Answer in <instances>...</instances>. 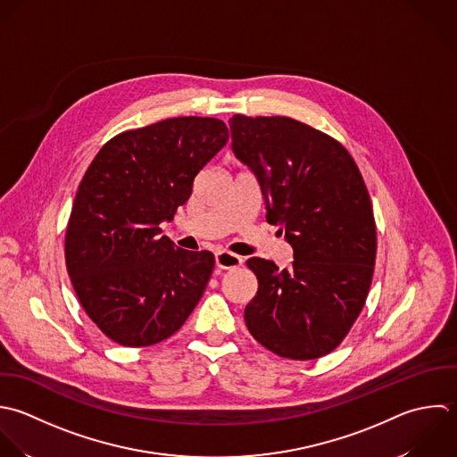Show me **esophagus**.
Listing matches in <instances>:
<instances>
[{"label": "esophagus", "mask_w": 457, "mask_h": 457, "mask_svg": "<svg viewBox=\"0 0 457 457\" xmlns=\"http://www.w3.org/2000/svg\"><path fill=\"white\" fill-rule=\"evenodd\" d=\"M242 262H244L242 256H238L231 251H226V249H220L215 253V263L220 269H235V267H240Z\"/></svg>", "instance_id": "esophagus-1"}]
</instances>
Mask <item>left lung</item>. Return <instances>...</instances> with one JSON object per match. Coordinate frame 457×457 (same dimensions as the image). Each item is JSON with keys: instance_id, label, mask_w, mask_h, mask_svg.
<instances>
[{"instance_id": "8db88e82", "label": "left lung", "mask_w": 457, "mask_h": 457, "mask_svg": "<svg viewBox=\"0 0 457 457\" xmlns=\"http://www.w3.org/2000/svg\"><path fill=\"white\" fill-rule=\"evenodd\" d=\"M233 153L256 176L267 222L294 249L290 269L247 260L258 292L249 333L290 360H317L347 337L376 265V220L363 176L333 137L290 117L229 119Z\"/></svg>"}]
</instances>
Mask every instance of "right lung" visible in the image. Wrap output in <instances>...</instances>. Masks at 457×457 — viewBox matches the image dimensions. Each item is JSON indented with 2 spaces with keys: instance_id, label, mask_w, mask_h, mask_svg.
I'll use <instances>...</instances> for the list:
<instances>
[{
  "instance_id": "1",
  "label": "right lung",
  "mask_w": 457,
  "mask_h": 457,
  "mask_svg": "<svg viewBox=\"0 0 457 457\" xmlns=\"http://www.w3.org/2000/svg\"><path fill=\"white\" fill-rule=\"evenodd\" d=\"M213 117H174L119 133L88 165L65 231V265L90 320L124 347L174 335L204 294L215 258L162 235L197 172L226 145Z\"/></svg>"
}]
</instances>
